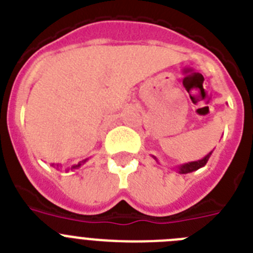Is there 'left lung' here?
<instances>
[{
  "label": "left lung",
  "mask_w": 253,
  "mask_h": 253,
  "mask_svg": "<svg viewBox=\"0 0 253 253\" xmlns=\"http://www.w3.org/2000/svg\"><path fill=\"white\" fill-rule=\"evenodd\" d=\"M211 153H213V151L209 152V153H208L204 158H202V160L193 161V162H187V163H184V165H178V166L173 167V169H176V171H177L178 173H181V175H185V173H190V172L196 171V169H202V167H204L205 165H207V162L209 161ZM152 157H153L154 160L158 162L157 157H154V156H152Z\"/></svg>",
  "instance_id": "1"
}]
</instances>
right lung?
I'll return each mask as SVG.
<instances>
[{
	"label": "right lung",
	"mask_w": 253,
	"mask_h": 253,
	"mask_svg": "<svg viewBox=\"0 0 253 253\" xmlns=\"http://www.w3.org/2000/svg\"><path fill=\"white\" fill-rule=\"evenodd\" d=\"M88 160V158H86V160H84V161H81V162H78L77 165H73V166H71V167H68V169H67V171H69V169H80V167L82 166V165H84V163H86V161ZM51 166L53 167H57V169H59V165H57V166H54V165H51Z\"/></svg>",
	"instance_id": "right-lung-1"
}]
</instances>
